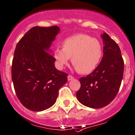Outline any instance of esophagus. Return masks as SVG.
<instances>
[{
    "instance_id": "34e87169",
    "label": "esophagus",
    "mask_w": 135,
    "mask_h": 135,
    "mask_svg": "<svg viewBox=\"0 0 135 135\" xmlns=\"http://www.w3.org/2000/svg\"><path fill=\"white\" fill-rule=\"evenodd\" d=\"M73 79H74V77H73V76H71V75L68 76V80L70 81V80H72Z\"/></svg>"
}]
</instances>
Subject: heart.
Here are the masks:
<instances>
[{
  "label": "heart",
  "instance_id": "b5f03b06",
  "mask_svg": "<svg viewBox=\"0 0 135 135\" xmlns=\"http://www.w3.org/2000/svg\"><path fill=\"white\" fill-rule=\"evenodd\" d=\"M53 55L60 68L66 65L72 57V63L77 71L88 74L99 65L103 56V47L98 39L77 34L66 38L62 48H56Z\"/></svg>",
  "mask_w": 135,
  "mask_h": 135
}]
</instances>
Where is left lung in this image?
Segmentation results:
<instances>
[{"label":"left lung","mask_w":135,"mask_h":135,"mask_svg":"<svg viewBox=\"0 0 135 135\" xmlns=\"http://www.w3.org/2000/svg\"><path fill=\"white\" fill-rule=\"evenodd\" d=\"M104 56L96 69L79 79L80 88L77 99L86 106L102 108L110 104L117 95L123 76L124 61L117 43L109 35H102Z\"/></svg>","instance_id":"left-lung-1"}]
</instances>
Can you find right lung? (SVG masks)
<instances>
[{
	"instance_id": "1",
	"label": "right lung",
	"mask_w": 135,
	"mask_h": 135,
	"mask_svg": "<svg viewBox=\"0 0 135 135\" xmlns=\"http://www.w3.org/2000/svg\"><path fill=\"white\" fill-rule=\"evenodd\" d=\"M60 29L58 26H36L18 41L12 64L14 90L22 105L41 112L55 103L59 89L67 82L68 74L55 67V59L49 47Z\"/></svg>"
}]
</instances>
